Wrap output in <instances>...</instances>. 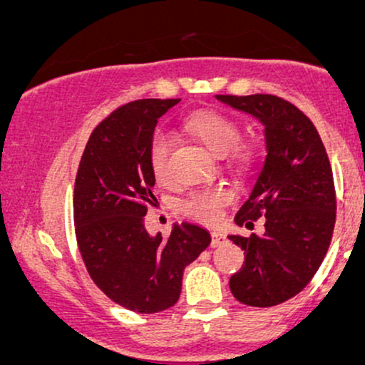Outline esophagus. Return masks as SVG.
I'll use <instances>...</instances> for the list:
<instances>
[{
	"label": "esophagus",
	"mask_w": 365,
	"mask_h": 365,
	"mask_svg": "<svg viewBox=\"0 0 365 365\" xmlns=\"http://www.w3.org/2000/svg\"><path fill=\"white\" fill-rule=\"evenodd\" d=\"M226 244V235L221 232H212L211 233V247H220Z\"/></svg>",
	"instance_id": "obj_1"
}]
</instances>
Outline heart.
Instances as JSON below:
<instances>
[{"label": "heart", "instance_id": "obj_1", "mask_svg": "<svg viewBox=\"0 0 365 365\" xmlns=\"http://www.w3.org/2000/svg\"><path fill=\"white\" fill-rule=\"evenodd\" d=\"M183 128L194 139L204 144L215 156H228L238 166H247L254 158V148L247 142H238L240 128L237 121L215 110L194 111L183 120ZM173 140L168 133L156 132L149 144V165L158 180H166L170 173V154ZM233 192L226 187H209L195 190L183 202V211L206 223L220 220L223 206L230 202Z\"/></svg>", "mask_w": 365, "mask_h": 365}]
</instances>
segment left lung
Returning a JSON list of instances; mask_svg holds the SVG:
<instances>
[{
    "label": "left lung",
    "mask_w": 365,
    "mask_h": 365,
    "mask_svg": "<svg viewBox=\"0 0 365 365\" xmlns=\"http://www.w3.org/2000/svg\"><path fill=\"white\" fill-rule=\"evenodd\" d=\"M264 127L266 159L250 195L235 216L252 228L264 216V233L230 235L245 262L230 278L238 302L271 307L302 292L319 269L336 220L333 171L312 121L278 96H216Z\"/></svg>",
    "instance_id": "8db88e82"
}]
</instances>
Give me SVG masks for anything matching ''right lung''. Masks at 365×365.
Here are the masks:
<instances>
[{
    "label": "right lung",
    "mask_w": 365,
    "mask_h": 365,
    "mask_svg": "<svg viewBox=\"0 0 365 365\" xmlns=\"http://www.w3.org/2000/svg\"><path fill=\"white\" fill-rule=\"evenodd\" d=\"M178 101L139 99L113 111L91 133L75 178V235L92 282L140 314L177 304L183 269L211 244L199 225H173L166 240L144 226L156 200L149 144L158 120Z\"/></svg>",
    "instance_id": "obj_1"
}]
</instances>
